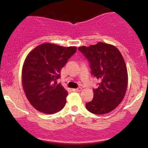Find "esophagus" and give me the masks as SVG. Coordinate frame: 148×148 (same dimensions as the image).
Segmentation results:
<instances>
[{
  "label": "esophagus",
  "mask_w": 148,
  "mask_h": 148,
  "mask_svg": "<svg viewBox=\"0 0 148 148\" xmlns=\"http://www.w3.org/2000/svg\"><path fill=\"white\" fill-rule=\"evenodd\" d=\"M81 90H82V88H81V87H79L77 88H74V89H72V90L74 91V92H80Z\"/></svg>",
  "instance_id": "obj_1"
}]
</instances>
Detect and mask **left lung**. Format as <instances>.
Listing matches in <instances>:
<instances>
[{
    "mask_svg": "<svg viewBox=\"0 0 148 148\" xmlns=\"http://www.w3.org/2000/svg\"><path fill=\"white\" fill-rule=\"evenodd\" d=\"M78 49L89 62L92 75L99 81L86 108L94 114L109 113L121 103L127 91L128 76L123 56L114 46L103 42Z\"/></svg>",
    "mask_w": 148,
    "mask_h": 148,
    "instance_id": "8db88e82",
    "label": "left lung"
}]
</instances>
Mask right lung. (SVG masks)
I'll use <instances>...</instances> for the list:
<instances>
[{
  "label": "right lung",
  "instance_id": "obj_1",
  "mask_svg": "<svg viewBox=\"0 0 148 148\" xmlns=\"http://www.w3.org/2000/svg\"><path fill=\"white\" fill-rule=\"evenodd\" d=\"M75 47H64L46 43L38 46L25 58L22 84L28 101L37 111L57 113L66 103L67 90L57 80L67 60L75 53Z\"/></svg>",
  "mask_w": 148,
  "mask_h": 148
}]
</instances>
